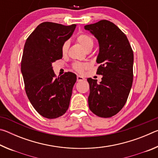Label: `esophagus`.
<instances>
[{
  "label": "esophagus",
  "instance_id": "34e87169",
  "mask_svg": "<svg viewBox=\"0 0 158 158\" xmlns=\"http://www.w3.org/2000/svg\"><path fill=\"white\" fill-rule=\"evenodd\" d=\"M77 81H83V80H84V78L83 77H81V76L77 75Z\"/></svg>",
  "mask_w": 158,
  "mask_h": 158
}]
</instances>
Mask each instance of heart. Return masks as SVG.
<instances>
[{
    "label": "heart",
    "mask_w": 158,
    "mask_h": 158,
    "mask_svg": "<svg viewBox=\"0 0 158 158\" xmlns=\"http://www.w3.org/2000/svg\"><path fill=\"white\" fill-rule=\"evenodd\" d=\"M77 42L87 52H89L92 50L94 47V39L93 38L92 36L86 33H81L79 34L76 38ZM69 42L66 41L64 42L61 47V52L63 55H65L68 53L69 49ZM87 68V65L84 63H74L73 64V69L78 73H82Z\"/></svg>",
    "instance_id": "obj_1"
}]
</instances>
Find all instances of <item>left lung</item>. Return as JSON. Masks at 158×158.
Here are the masks:
<instances>
[{
  "instance_id": "8db88e82",
  "label": "left lung",
  "mask_w": 158,
  "mask_h": 158,
  "mask_svg": "<svg viewBox=\"0 0 158 158\" xmlns=\"http://www.w3.org/2000/svg\"><path fill=\"white\" fill-rule=\"evenodd\" d=\"M84 28L98 40L97 74L102 75L100 83L87 79L89 109L99 117H111L123 107L132 88L133 51L125 33L111 21L101 20Z\"/></svg>"
}]
</instances>
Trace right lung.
<instances>
[{"instance_id":"add662e5","label":"right lung","mask_w":158,"mask_h":158,"mask_svg":"<svg viewBox=\"0 0 158 158\" xmlns=\"http://www.w3.org/2000/svg\"><path fill=\"white\" fill-rule=\"evenodd\" d=\"M76 24L43 22L26 40L21 70L25 90L34 109L44 118H56L68 109L75 74L56 77L52 63L63 57L61 47L72 36Z\"/></svg>"}]
</instances>
